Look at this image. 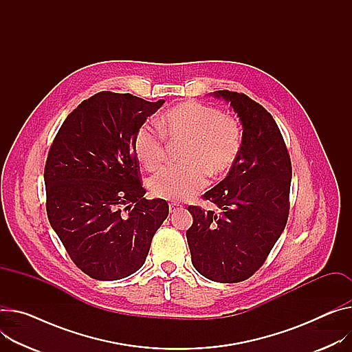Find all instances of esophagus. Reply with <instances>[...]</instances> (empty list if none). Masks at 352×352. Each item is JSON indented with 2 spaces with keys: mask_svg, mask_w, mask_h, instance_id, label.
I'll return each mask as SVG.
<instances>
[{
  "mask_svg": "<svg viewBox=\"0 0 352 352\" xmlns=\"http://www.w3.org/2000/svg\"><path fill=\"white\" fill-rule=\"evenodd\" d=\"M182 208H183V206L179 204V203H170V204H169V211H170V212H175V211L182 210Z\"/></svg>",
  "mask_w": 352,
  "mask_h": 352,
  "instance_id": "esophagus-1",
  "label": "esophagus"
}]
</instances>
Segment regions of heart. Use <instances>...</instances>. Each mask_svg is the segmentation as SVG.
Here are the masks:
<instances>
[{
	"label": "heart",
	"instance_id": "heart-1",
	"mask_svg": "<svg viewBox=\"0 0 352 352\" xmlns=\"http://www.w3.org/2000/svg\"><path fill=\"white\" fill-rule=\"evenodd\" d=\"M157 129L162 135L149 126H141L133 137V152L148 170L157 169L165 159L162 136L183 142L179 155L183 164L160 169L149 180L151 193L159 199L193 197L206 186L207 175L219 179L234 166L242 148L238 120L197 101L170 108L159 118Z\"/></svg>",
	"mask_w": 352,
	"mask_h": 352
}]
</instances>
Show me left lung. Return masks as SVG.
Segmentation results:
<instances>
[{
    "label": "left lung",
    "instance_id": "8db88e82",
    "mask_svg": "<svg viewBox=\"0 0 352 352\" xmlns=\"http://www.w3.org/2000/svg\"><path fill=\"white\" fill-rule=\"evenodd\" d=\"M242 124V148L227 177L204 199L219 212L188 206L193 224L186 231L192 263L204 278L235 283L263 265L289 215L292 164L278 124L242 93L220 90Z\"/></svg>",
    "mask_w": 352,
    "mask_h": 352
}]
</instances>
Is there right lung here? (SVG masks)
Listing matches in <instances>:
<instances>
[{
	"mask_svg": "<svg viewBox=\"0 0 352 352\" xmlns=\"http://www.w3.org/2000/svg\"><path fill=\"white\" fill-rule=\"evenodd\" d=\"M164 102L97 93L67 116L49 149L43 173L49 223L76 266L93 279L137 272L168 217L164 199L144 197L133 152L135 133Z\"/></svg>",
	"mask_w": 352,
	"mask_h": 352,
	"instance_id": "obj_1",
	"label": "right lung"
}]
</instances>
